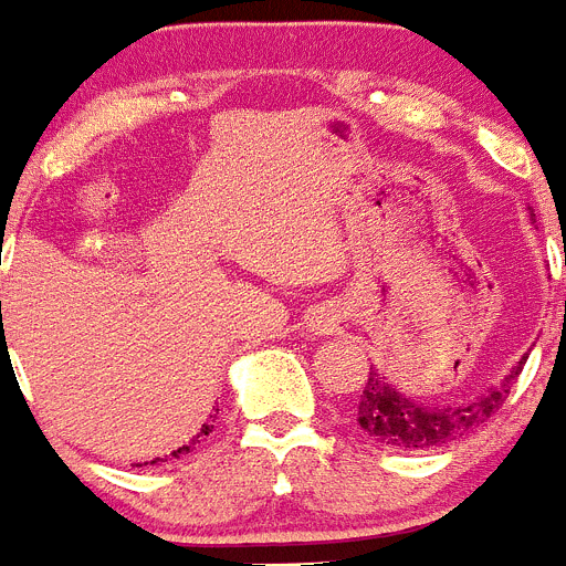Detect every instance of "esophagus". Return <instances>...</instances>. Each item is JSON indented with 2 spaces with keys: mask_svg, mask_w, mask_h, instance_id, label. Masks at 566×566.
Segmentation results:
<instances>
[{
  "mask_svg": "<svg viewBox=\"0 0 566 566\" xmlns=\"http://www.w3.org/2000/svg\"><path fill=\"white\" fill-rule=\"evenodd\" d=\"M313 327H315V333H329V329L335 327V318L329 313H318L313 318Z\"/></svg>",
  "mask_w": 566,
  "mask_h": 566,
  "instance_id": "esophagus-1",
  "label": "esophagus"
}]
</instances>
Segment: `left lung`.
Wrapping results in <instances>:
<instances>
[{"label": "left lung", "mask_w": 566, "mask_h": 566, "mask_svg": "<svg viewBox=\"0 0 566 566\" xmlns=\"http://www.w3.org/2000/svg\"><path fill=\"white\" fill-rule=\"evenodd\" d=\"M524 360H527V355H522L516 366L505 375V380L499 386H491L485 395L454 406L420 403L415 397L397 391L380 371L371 369L369 380L360 391L355 420L366 437L386 448H400V451L442 448L465 437L468 431L482 426L493 411L502 409L505 397L511 395V386L522 375Z\"/></svg>", "instance_id": "8db88e82"}]
</instances>
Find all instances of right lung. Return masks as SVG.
I'll return each mask as SVG.
<instances>
[{"instance_id":"1","label":"right lung","mask_w":566,"mask_h":566,"mask_svg":"<svg viewBox=\"0 0 566 566\" xmlns=\"http://www.w3.org/2000/svg\"><path fill=\"white\" fill-rule=\"evenodd\" d=\"M211 429H213V426H208V422H206V426H202V429H200V434H197L195 440L188 442V446H180V448H177V451H171V457H177V460H180L182 454H188V451H195V448H197V442H200L202 437H206L208 431H211ZM155 462H163V460H160V457H155V460H151V465H155Z\"/></svg>"}]
</instances>
